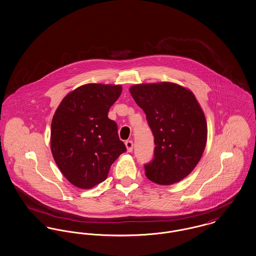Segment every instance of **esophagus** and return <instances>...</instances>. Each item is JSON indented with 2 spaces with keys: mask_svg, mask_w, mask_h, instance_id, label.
<instances>
[{
  "mask_svg": "<svg viewBox=\"0 0 256 256\" xmlns=\"http://www.w3.org/2000/svg\"><path fill=\"white\" fill-rule=\"evenodd\" d=\"M126 146L128 152H132V150H134V142L132 140L126 141Z\"/></svg>",
  "mask_w": 256,
  "mask_h": 256,
  "instance_id": "34e87169",
  "label": "esophagus"
}]
</instances>
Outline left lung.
<instances>
[{
	"label": "left lung",
	"instance_id": "1",
	"mask_svg": "<svg viewBox=\"0 0 256 256\" xmlns=\"http://www.w3.org/2000/svg\"><path fill=\"white\" fill-rule=\"evenodd\" d=\"M130 92L154 136V157L144 164L146 176L160 185L182 180L195 168L206 144V122L195 96L174 82L134 84Z\"/></svg>",
	"mask_w": 256,
	"mask_h": 256
}]
</instances>
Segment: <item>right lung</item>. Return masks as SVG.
<instances>
[{
	"mask_svg": "<svg viewBox=\"0 0 256 256\" xmlns=\"http://www.w3.org/2000/svg\"><path fill=\"white\" fill-rule=\"evenodd\" d=\"M122 86L88 84L67 94L52 122L50 149L62 174L73 185L90 189L104 181L111 164L126 151L110 107Z\"/></svg>",
	"mask_w": 256,
	"mask_h": 256,
	"instance_id": "obj_1",
	"label": "right lung"
}]
</instances>
